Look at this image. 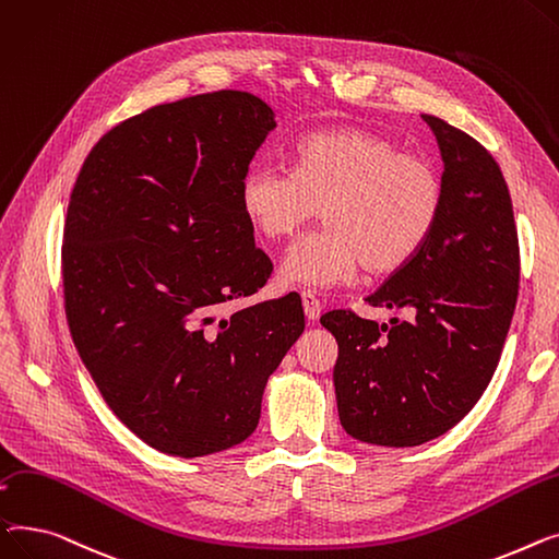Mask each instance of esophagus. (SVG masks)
<instances>
[{
  "instance_id": "obj_1",
  "label": "esophagus",
  "mask_w": 559,
  "mask_h": 559,
  "mask_svg": "<svg viewBox=\"0 0 559 559\" xmlns=\"http://www.w3.org/2000/svg\"><path fill=\"white\" fill-rule=\"evenodd\" d=\"M302 307H305V316H307L311 322L320 318L322 305H320V300L316 298V293H311V290H305V293H302Z\"/></svg>"
}]
</instances>
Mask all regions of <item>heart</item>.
<instances>
[{"instance_id": "b5f03b06", "label": "heart", "mask_w": 559, "mask_h": 559, "mask_svg": "<svg viewBox=\"0 0 559 559\" xmlns=\"http://www.w3.org/2000/svg\"><path fill=\"white\" fill-rule=\"evenodd\" d=\"M290 167L254 164L239 182L246 221L266 239L290 237L322 207L324 227L282 259L284 284L334 288L360 266L404 269L431 239L444 205L433 164L366 128L316 130L290 146Z\"/></svg>"}]
</instances>
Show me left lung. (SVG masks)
<instances>
[{
  "instance_id": "1",
  "label": "left lung",
  "mask_w": 559,
  "mask_h": 559,
  "mask_svg": "<svg viewBox=\"0 0 559 559\" xmlns=\"http://www.w3.org/2000/svg\"><path fill=\"white\" fill-rule=\"evenodd\" d=\"M444 205L431 239L368 302L408 311L377 324L330 311L343 429L379 447H419L444 436L495 374L519 293V239L497 159L440 117Z\"/></svg>"
}]
</instances>
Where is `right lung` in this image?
<instances>
[{
    "mask_svg": "<svg viewBox=\"0 0 559 559\" xmlns=\"http://www.w3.org/2000/svg\"><path fill=\"white\" fill-rule=\"evenodd\" d=\"M275 126L250 92L180 98L115 126L74 185L70 332L112 413L162 453L199 457L250 438L269 377L305 332L300 295L214 316L273 271L239 182Z\"/></svg>",
    "mask_w": 559,
    "mask_h": 559,
    "instance_id": "1",
    "label": "right lung"
}]
</instances>
